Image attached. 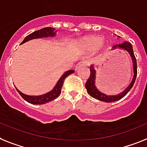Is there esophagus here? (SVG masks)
Wrapping results in <instances>:
<instances>
[{
  "instance_id": "34e87169",
  "label": "esophagus",
  "mask_w": 147,
  "mask_h": 147,
  "mask_svg": "<svg viewBox=\"0 0 147 147\" xmlns=\"http://www.w3.org/2000/svg\"><path fill=\"white\" fill-rule=\"evenodd\" d=\"M86 65H87L86 62V61H82L79 62L78 64L76 65V67H75V69H76V70H78L79 68H81V67H85Z\"/></svg>"
}]
</instances>
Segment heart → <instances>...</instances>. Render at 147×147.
<instances>
[{
  "label": "heart",
  "mask_w": 147,
  "mask_h": 147,
  "mask_svg": "<svg viewBox=\"0 0 147 147\" xmlns=\"http://www.w3.org/2000/svg\"><path fill=\"white\" fill-rule=\"evenodd\" d=\"M103 45V39L99 36H89L81 40L80 46L86 51L98 50Z\"/></svg>",
  "instance_id": "1"
}]
</instances>
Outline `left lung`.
<instances>
[{
	"instance_id": "1",
	"label": "left lung",
	"mask_w": 147,
	"mask_h": 147,
	"mask_svg": "<svg viewBox=\"0 0 147 147\" xmlns=\"http://www.w3.org/2000/svg\"><path fill=\"white\" fill-rule=\"evenodd\" d=\"M124 49V50L127 51L129 53L131 58L132 63H133L134 76H133L132 81L131 82L129 86L122 92L119 93V94H116V95H107V94H104V93L100 92V91L97 88V87L95 86V74H96V71L94 70V66L91 65L90 68H89L90 69V76L88 77L87 82H86V88L87 92L88 93V94L90 96L95 98L97 100L104 101V102H114V101L120 100L121 98L125 96L127 93L131 89V88L134 86V82H135V80H136L137 77V74H138V71H137V60L135 56H134V51H133L131 44L129 42L125 41L123 43H119V44H116L115 46H113V49Z\"/></svg>"
}]
</instances>
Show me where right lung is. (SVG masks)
I'll use <instances>...</instances> for the list:
<instances>
[{
	"mask_svg": "<svg viewBox=\"0 0 147 147\" xmlns=\"http://www.w3.org/2000/svg\"><path fill=\"white\" fill-rule=\"evenodd\" d=\"M56 34V31H55V28L50 27L43 28L36 31L34 32L31 33L29 35H28L27 37L24 39V40L21 43V44L26 43L27 41L31 40L33 39H37V38H42V37H55ZM74 73V70H71V71H67L61 76L59 80L57 82L55 86L53 88V89L49 92H47V94H42V95H37V96H33V95H27V94H23L19 90H18L16 88L17 92L19 93V94L21 95L22 98L25 100L27 102L30 103L32 104H44L46 103H48L51 100H55V98L60 95L61 92V88H62L63 83L65 81V78L67 76H69L70 74Z\"/></svg>",
	"mask_w": 147,
	"mask_h": 147,
	"instance_id": "1",
	"label": "right lung"
}]
</instances>
